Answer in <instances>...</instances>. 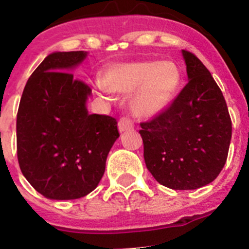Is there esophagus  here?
I'll return each instance as SVG.
<instances>
[{
	"label": "esophagus",
	"instance_id": "esophagus-1",
	"mask_svg": "<svg viewBox=\"0 0 249 249\" xmlns=\"http://www.w3.org/2000/svg\"><path fill=\"white\" fill-rule=\"evenodd\" d=\"M118 126H119L120 132H124V131H127V130L134 129L135 124H134V122H132V119H130V118H127V117H124L119 120V124H118Z\"/></svg>",
	"mask_w": 249,
	"mask_h": 249
}]
</instances>
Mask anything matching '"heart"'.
Instances as JSON below:
<instances>
[{
  "instance_id": "heart-1",
  "label": "heart",
  "mask_w": 249,
  "mask_h": 249,
  "mask_svg": "<svg viewBox=\"0 0 249 249\" xmlns=\"http://www.w3.org/2000/svg\"><path fill=\"white\" fill-rule=\"evenodd\" d=\"M103 85L113 92H134L130 107L134 114L149 118L168 107L181 84V71L170 60H139L108 69Z\"/></svg>"
}]
</instances>
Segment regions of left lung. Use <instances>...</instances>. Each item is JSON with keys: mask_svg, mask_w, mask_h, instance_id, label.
<instances>
[{"mask_svg": "<svg viewBox=\"0 0 249 249\" xmlns=\"http://www.w3.org/2000/svg\"><path fill=\"white\" fill-rule=\"evenodd\" d=\"M189 83L165 109L142 122L144 163L160 185L196 190L226 163L232 123L223 92L201 60L182 51Z\"/></svg>", "mask_w": 249, "mask_h": 249, "instance_id": "obj_1", "label": "left lung"}]
</instances>
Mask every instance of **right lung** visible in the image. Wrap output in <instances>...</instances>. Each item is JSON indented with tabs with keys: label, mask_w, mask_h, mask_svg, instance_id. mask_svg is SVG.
Here are the masks:
<instances>
[{
	"label": "right lung",
	"mask_w": 249,
	"mask_h": 249,
	"mask_svg": "<svg viewBox=\"0 0 249 249\" xmlns=\"http://www.w3.org/2000/svg\"><path fill=\"white\" fill-rule=\"evenodd\" d=\"M86 55L85 51L47 55L29 78L17 114L21 173L38 194L55 201L93 191L119 137L115 118L89 114L91 88L69 73Z\"/></svg>",
	"instance_id": "1"
}]
</instances>
